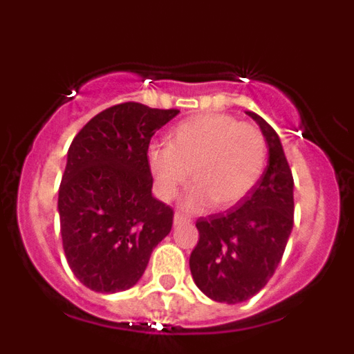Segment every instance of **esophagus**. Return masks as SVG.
I'll list each match as a JSON object with an SVG mask.
<instances>
[{
  "mask_svg": "<svg viewBox=\"0 0 354 354\" xmlns=\"http://www.w3.org/2000/svg\"><path fill=\"white\" fill-rule=\"evenodd\" d=\"M192 221V218L186 214H183V212H175L174 214V225H183V223H189Z\"/></svg>",
  "mask_w": 354,
  "mask_h": 354,
  "instance_id": "1",
  "label": "esophagus"
}]
</instances>
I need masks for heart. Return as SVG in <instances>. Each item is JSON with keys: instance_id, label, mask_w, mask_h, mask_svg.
Returning a JSON list of instances; mask_svg holds the SVG:
<instances>
[{"instance_id": "1", "label": "heart", "mask_w": 354, "mask_h": 354, "mask_svg": "<svg viewBox=\"0 0 354 354\" xmlns=\"http://www.w3.org/2000/svg\"><path fill=\"white\" fill-rule=\"evenodd\" d=\"M264 134L252 124L223 113L196 115L170 133L168 145H152L147 162L156 193L170 202L192 170L195 186L184 196V207L202 211L209 205L228 209L245 198L264 171Z\"/></svg>"}]
</instances>
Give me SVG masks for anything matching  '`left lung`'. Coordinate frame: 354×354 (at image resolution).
<instances>
[{
    "instance_id": "8db88e82",
    "label": "left lung",
    "mask_w": 354,
    "mask_h": 354,
    "mask_svg": "<svg viewBox=\"0 0 354 354\" xmlns=\"http://www.w3.org/2000/svg\"><path fill=\"white\" fill-rule=\"evenodd\" d=\"M264 134L268 167L241 205L198 218V243L189 257L196 287L220 303L250 299L270 282L294 225V180L277 131L246 111Z\"/></svg>"
}]
</instances>
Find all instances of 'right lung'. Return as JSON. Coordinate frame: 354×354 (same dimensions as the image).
Listing matches in <instances>:
<instances>
[{
  "mask_svg": "<svg viewBox=\"0 0 354 354\" xmlns=\"http://www.w3.org/2000/svg\"><path fill=\"white\" fill-rule=\"evenodd\" d=\"M177 113L124 102L72 140L58 192L62 241L72 273L95 292L131 289L170 234L174 211L152 196L147 150Z\"/></svg>",
  "mask_w": 354,
  "mask_h": 354,
  "instance_id": "add662e5",
  "label": "right lung"
}]
</instances>
